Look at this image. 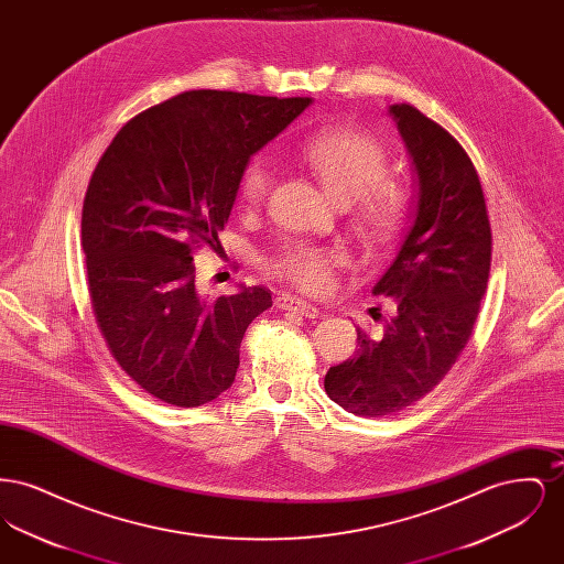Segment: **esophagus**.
Returning <instances> with one entry per match:
<instances>
[{
  "mask_svg": "<svg viewBox=\"0 0 564 564\" xmlns=\"http://www.w3.org/2000/svg\"><path fill=\"white\" fill-rule=\"evenodd\" d=\"M276 304H279V308H283V311H294V313H300L302 317H308V319L319 317V308H317V306H313V304H308V302H304V300H300V297H295V295H279Z\"/></svg>",
  "mask_w": 564,
  "mask_h": 564,
  "instance_id": "obj_1",
  "label": "esophagus"
}]
</instances>
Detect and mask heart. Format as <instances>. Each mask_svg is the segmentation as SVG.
<instances>
[{"mask_svg":"<svg viewBox=\"0 0 564 564\" xmlns=\"http://www.w3.org/2000/svg\"><path fill=\"white\" fill-rule=\"evenodd\" d=\"M300 161L319 177L336 203L355 207L357 226L375 242H389L408 214V189L389 180V154L370 133L338 127L311 134L300 145ZM272 164L253 159L242 169L239 194L245 205H260L272 188ZM349 262L343 249L306 245L285 247L272 262L274 272L300 290L319 294L332 288L334 272Z\"/></svg>","mask_w":564,"mask_h":564,"instance_id":"obj_1","label":"heart"}]
</instances>
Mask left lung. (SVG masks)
Masks as SVG:
<instances>
[{
	"mask_svg": "<svg viewBox=\"0 0 564 564\" xmlns=\"http://www.w3.org/2000/svg\"><path fill=\"white\" fill-rule=\"evenodd\" d=\"M389 113L414 164L416 200L372 290L395 302V317L375 338L357 329L359 349L325 375V393L355 416L400 412L440 384L471 336L490 272V221L467 152L408 104Z\"/></svg>",
	"mask_w": 564,
	"mask_h": 564,
	"instance_id": "obj_1",
	"label": "left lung"
}]
</instances>
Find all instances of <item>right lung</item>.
Here are the masks:
<instances>
[{"label":"right lung","instance_id":"right-lung-1","mask_svg":"<svg viewBox=\"0 0 564 564\" xmlns=\"http://www.w3.org/2000/svg\"><path fill=\"white\" fill-rule=\"evenodd\" d=\"M311 104L188 90L129 120L97 164L82 207L93 313L118 366L161 402L196 408L232 387L270 290L212 300L192 253L219 245L242 169Z\"/></svg>","mask_w":564,"mask_h":564}]
</instances>
